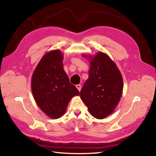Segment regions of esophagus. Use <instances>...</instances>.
Wrapping results in <instances>:
<instances>
[{"label":"esophagus","instance_id":"esophagus-1","mask_svg":"<svg viewBox=\"0 0 156 156\" xmlns=\"http://www.w3.org/2000/svg\"><path fill=\"white\" fill-rule=\"evenodd\" d=\"M76 87H77V89L79 90V91H80V90H81V85H80V84L76 85Z\"/></svg>","mask_w":156,"mask_h":156}]
</instances>
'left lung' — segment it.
Returning a JSON list of instances; mask_svg holds the SVG:
<instances>
[{
  "label": "left lung",
  "mask_w": 156,
  "mask_h": 156,
  "mask_svg": "<svg viewBox=\"0 0 156 156\" xmlns=\"http://www.w3.org/2000/svg\"><path fill=\"white\" fill-rule=\"evenodd\" d=\"M90 58L89 78L80 91V98L90 113L102 119L113 113L121 99L122 78L117 65L107 54L99 52Z\"/></svg>",
  "instance_id": "1"
}]
</instances>
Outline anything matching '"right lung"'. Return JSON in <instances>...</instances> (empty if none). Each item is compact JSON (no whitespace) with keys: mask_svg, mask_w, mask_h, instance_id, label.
I'll return each mask as SVG.
<instances>
[{"mask_svg":"<svg viewBox=\"0 0 156 156\" xmlns=\"http://www.w3.org/2000/svg\"><path fill=\"white\" fill-rule=\"evenodd\" d=\"M61 51L54 50L43 56L31 78V91L37 105L48 117L58 119L65 113L68 104L80 92L62 66Z\"/></svg>","mask_w":156,"mask_h":156,"instance_id":"right-lung-1","label":"right lung"}]
</instances>
